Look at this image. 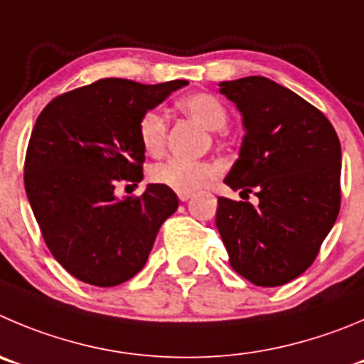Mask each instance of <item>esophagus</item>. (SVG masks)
<instances>
[{
    "label": "esophagus",
    "instance_id": "esophagus-1",
    "mask_svg": "<svg viewBox=\"0 0 364 364\" xmlns=\"http://www.w3.org/2000/svg\"><path fill=\"white\" fill-rule=\"evenodd\" d=\"M178 198H179V201L185 203V201H188L190 198H192V193H190V192H178Z\"/></svg>",
    "mask_w": 364,
    "mask_h": 364
}]
</instances>
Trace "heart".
<instances>
[{
	"label": "heart",
	"mask_w": 364,
	"mask_h": 364,
	"mask_svg": "<svg viewBox=\"0 0 364 364\" xmlns=\"http://www.w3.org/2000/svg\"><path fill=\"white\" fill-rule=\"evenodd\" d=\"M179 109L208 131H220L228 122V111L223 102L210 93H196L179 100ZM138 138L151 154H158L166 140V120L158 109H151L138 122ZM158 185L176 192H193L217 176V166L208 161H188L171 158L156 163L149 172Z\"/></svg>",
	"instance_id": "obj_1"
}]
</instances>
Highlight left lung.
Segmentation results:
<instances>
[{
    "mask_svg": "<svg viewBox=\"0 0 364 364\" xmlns=\"http://www.w3.org/2000/svg\"><path fill=\"white\" fill-rule=\"evenodd\" d=\"M219 86L246 131L224 183L255 192L259 205L219 198L217 230L240 277L260 287L284 285L314 262L338 219L339 138L320 109L266 77Z\"/></svg>",
    "mask_w": 364,
    "mask_h": 364,
    "instance_id": "left-lung-1",
    "label": "left lung"
}]
</instances>
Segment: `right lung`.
Returning <instances> with one entry per match:
<instances>
[{
    "label": "right lung",
    "instance_id": "1",
    "mask_svg": "<svg viewBox=\"0 0 364 364\" xmlns=\"http://www.w3.org/2000/svg\"><path fill=\"white\" fill-rule=\"evenodd\" d=\"M186 80L140 84L100 79L53 98L37 117L25 158V188L43 239L80 282L114 287L145 266L178 196L152 183L118 199V183L144 179L138 122Z\"/></svg>",
    "mask_w": 364,
    "mask_h": 364
}]
</instances>
